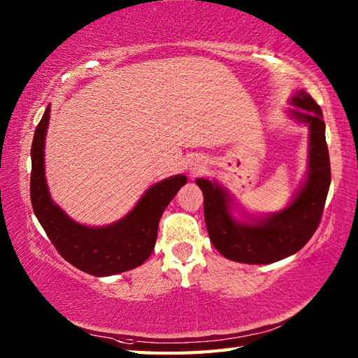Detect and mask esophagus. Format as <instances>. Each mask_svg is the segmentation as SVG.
Segmentation results:
<instances>
[{
	"label": "esophagus",
	"mask_w": 358,
	"mask_h": 358,
	"mask_svg": "<svg viewBox=\"0 0 358 358\" xmlns=\"http://www.w3.org/2000/svg\"><path fill=\"white\" fill-rule=\"evenodd\" d=\"M201 169H203L201 164H194V167H191V172L192 173H200Z\"/></svg>",
	"instance_id": "1"
}]
</instances>
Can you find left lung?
<instances>
[{
  "instance_id": "left-lung-1",
  "label": "left lung",
  "mask_w": 358,
  "mask_h": 358,
  "mask_svg": "<svg viewBox=\"0 0 358 358\" xmlns=\"http://www.w3.org/2000/svg\"><path fill=\"white\" fill-rule=\"evenodd\" d=\"M291 117L309 126V173L295 200L280 214L255 222L238 223L231 215L229 196L209 180L199 178L204 196V220L212 245L229 260L268 264L286 258L306 245L323 215L331 185V163L320 106L305 90L296 92Z\"/></svg>"
}]
</instances>
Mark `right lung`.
Listing matches in <instances>:
<instances>
[{"instance_id": "1", "label": "right lung", "mask_w": 358, "mask_h": 358, "mask_svg": "<svg viewBox=\"0 0 358 358\" xmlns=\"http://www.w3.org/2000/svg\"><path fill=\"white\" fill-rule=\"evenodd\" d=\"M49 108L35 129L30 172V200L38 222L66 262L95 277L115 275L148 260L155 248L158 223L164 208L186 185L185 175L167 178L152 186L131 214L106 227H87L67 217L50 200L44 177V136Z\"/></svg>"}]
</instances>
